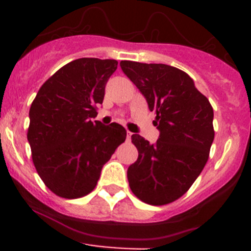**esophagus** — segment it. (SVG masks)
Wrapping results in <instances>:
<instances>
[{"label":"esophagus","mask_w":251,"mask_h":251,"mask_svg":"<svg viewBox=\"0 0 251 251\" xmlns=\"http://www.w3.org/2000/svg\"><path fill=\"white\" fill-rule=\"evenodd\" d=\"M130 137H132V133H130V132H127V141H128V142L130 141Z\"/></svg>","instance_id":"esophagus-1"}]
</instances>
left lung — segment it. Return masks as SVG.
I'll return each mask as SVG.
<instances>
[{"label": "left lung", "mask_w": 251, "mask_h": 251, "mask_svg": "<svg viewBox=\"0 0 251 251\" xmlns=\"http://www.w3.org/2000/svg\"><path fill=\"white\" fill-rule=\"evenodd\" d=\"M121 68L157 114L153 124L159 130L153 145L132 136L138 158L128 167L129 187L143 202L167 205L185 195L205 167L215 137L214 110L179 69L128 60Z\"/></svg>", "instance_id": "obj_1"}]
</instances>
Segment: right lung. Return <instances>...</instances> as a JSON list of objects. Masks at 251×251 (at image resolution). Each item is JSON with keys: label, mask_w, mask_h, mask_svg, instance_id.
I'll use <instances>...</instances> for the list:
<instances>
[{"label": "right lung", "mask_w": 251, "mask_h": 251, "mask_svg": "<svg viewBox=\"0 0 251 251\" xmlns=\"http://www.w3.org/2000/svg\"><path fill=\"white\" fill-rule=\"evenodd\" d=\"M117 65L112 59L74 60L49 77L31 104L27 139L32 162L57 196L90 194L105 162L126 141L127 130L121 124L93 121Z\"/></svg>", "instance_id": "1"}]
</instances>
